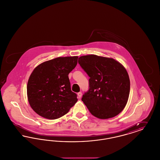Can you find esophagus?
<instances>
[{
	"mask_svg": "<svg viewBox=\"0 0 160 160\" xmlns=\"http://www.w3.org/2000/svg\"><path fill=\"white\" fill-rule=\"evenodd\" d=\"M77 96H78V98H80L82 97V93L81 92L77 93Z\"/></svg>",
	"mask_w": 160,
	"mask_h": 160,
	"instance_id": "esophagus-1",
	"label": "esophagus"
}]
</instances>
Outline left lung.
<instances>
[{"label":"left lung","instance_id":"left-lung-1","mask_svg":"<svg viewBox=\"0 0 160 160\" xmlns=\"http://www.w3.org/2000/svg\"><path fill=\"white\" fill-rule=\"evenodd\" d=\"M78 62L90 77L89 90L82 100L91 113L102 119L119 114L129 97L130 81L126 69L112 58L95 54L82 56Z\"/></svg>","mask_w":160,"mask_h":160}]
</instances>
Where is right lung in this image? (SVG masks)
Instances as JSON below:
<instances>
[{"label":"right lung","instance_id":"add662e5","mask_svg":"<svg viewBox=\"0 0 160 160\" xmlns=\"http://www.w3.org/2000/svg\"><path fill=\"white\" fill-rule=\"evenodd\" d=\"M78 56L59 57L39 64L27 84L28 101L39 116L56 119L67 114L77 101L71 91L69 73L76 67Z\"/></svg>","mask_w":160,"mask_h":160}]
</instances>
